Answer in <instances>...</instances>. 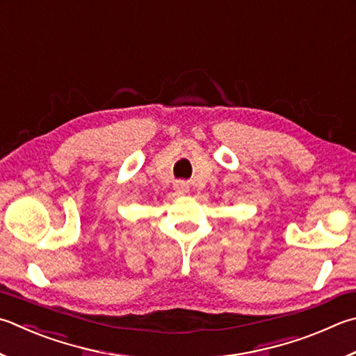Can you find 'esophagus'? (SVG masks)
<instances>
[{"label":"esophagus","instance_id":"obj_1","mask_svg":"<svg viewBox=\"0 0 356 356\" xmlns=\"http://www.w3.org/2000/svg\"><path fill=\"white\" fill-rule=\"evenodd\" d=\"M174 190H176L179 195H185V193H188V184L184 182V180H177V182L174 184Z\"/></svg>","mask_w":356,"mask_h":356}]
</instances>
